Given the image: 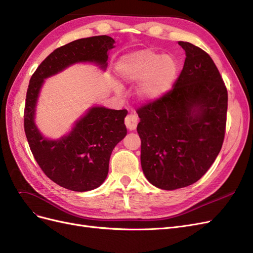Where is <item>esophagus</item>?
Listing matches in <instances>:
<instances>
[{
    "label": "esophagus",
    "mask_w": 253,
    "mask_h": 253,
    "mask_svg": "<svg viewBox=\"0 0 253 253\" xmlns=\"http://www.w3.org/2000/svg\"><path fill=\"white\" fill-rule=\"evenodd\" d=\"M137 124H138V117L136 116V114H128L125 119V125L129 131H134L137 127Z\"/></svg>",
    "instance_id": "esophagus-1"
}]
</instances>
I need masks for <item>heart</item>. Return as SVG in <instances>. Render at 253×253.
Instances as JSON below:
<instances>
[{"instance_id": "heart-1", "label": "heart", "mask_w": 253, "mask_h": 253, "mask_svg": "<svg viewBox=\"0 0 253 253\" xmlns=\"http://www.w3.org/2000/svg\"><path fill=\"white\" fill-rule=\"evenodd\" d=\"M178 62L170 55L152 49H141L122 57L117 72L126 82H140L136 94L140 100L150 101L169 91L177 78Z\"/></svg>"}]
</instances>
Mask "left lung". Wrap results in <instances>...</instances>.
Returning <instances> with one entry per match:
<instances>
[{
  "mask_svg": "<svg viewBox=\"0 0 253 253\" xmlns=\"http://www.w3.org/2000/svg\"><path fill=\"white\" fill-rule=\"evenodd\" d=\"M178 44L186 60L174 87L136 111L142 171L163 190L200 179L217 157L226 132L228 91L216 65L202 48Z\"/></svg>",
  "mask_w": 253,
  "mask_h": 253,
  "instance_id": "obj_1",
  "label": "left lung"
}]
</instances>
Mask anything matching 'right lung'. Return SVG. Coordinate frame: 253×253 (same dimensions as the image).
Segmentation results:
<instances>
[{"label":"right lung","mask_w":253,"mask_h":253,"mask_svg":"<svg viewBox=\"0 0 253 253\" xmlns=\"http://www.w3.org/2000/svg\"><path fill=\"white\" fill-rule=\"evenodd\" d=\"M114 39L95 36L73 41L53 50L33 74L26 93L24 131L30 151L44 174L60 187L84 192L98 188L109 172L112 151L126 135V110L93 108L59 140H47L35 126V106L43 79L76 62L106 66Z\"/></svg>","instance_id":"right-lung-1"}]
</instances>
